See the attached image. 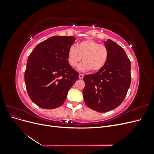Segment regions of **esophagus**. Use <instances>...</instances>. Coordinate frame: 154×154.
Returning a JSON list of instances; mask_svg holds the SVG:
<instances>
[{"label":"esophagus","instance_id":"obj_1","mask_svg":"<svg viewBox=\"0 0 154 154\" xmlns=\"http://www.w3.org/2000/svg\"><path fill=\"white\" fill-rule=\"evenodd\" d=\"M83 76H84V75H83V74H79V78H80V79H83Z\"/></svg>","mask_w":154,"mask_h":154}]
</instances>
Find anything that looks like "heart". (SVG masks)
Listing matches in <instances>:
<instances>
[{"mask_svg":"<svg viewBox=\"0 0 154 154\" xmlns=\"http://www.w3.org/2000/svg\"><path fill=\"white\" fill-rule=\"evenodd\" d=\"M108 58L106 46L92 39L81 42L76 48L72 46L67 53V61L71 67H76L83 59V62L78 68L80 71H98L105 66Z\"/></svg>","mask_w":154,"mask_h":154,"instance_id":"obj_1","label":"heart"}]
</instances>
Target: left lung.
<instances>
[{
    "instance_id": "1",
    "label": "left lung",
    "mask_w": 154,
    "mask_h": 154,
    "mask_svg": "<svg viewBox=\"0 0 154 154\" xmlns=\"http://www.w3.org/2000/svg\"><path fill=\"white\" fill-rule=\"evenodd\" d=\"M104 44L109 50L105 66L83 78V99L89 108L99 112H109L122 103L131 82V64L124 49L110 39Z\"/></svg>"
}]
</instances>
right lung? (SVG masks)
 <instances>
[{
    "mask_svg": "<svg viewBox=\"0 0 154 154\" xmlns=\"http://www.w3.org/2000/svg\"><path fill=\"white\" fill-rule=\"evenodd\" d=\"M73 36H53L37 45L30 54L24 74L32 101L45 109L61 106L79 74L68 63L67 53Z\"/></svg>",
    "mask_w": 154,
    "mask_h": 154,
    "instance_id": "right-lung-1",
    "label": "right lung"
}]
</instances>
